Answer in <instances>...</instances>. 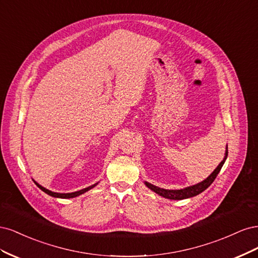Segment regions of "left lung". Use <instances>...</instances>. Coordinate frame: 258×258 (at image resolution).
<instances>
[{
    "instance_id": "left-lung-1",
    "label": "left lung",
    "mask_w": 258,
    "mask_h": 258,
    "mask_svg": "<svg viewBox=\"0 0 258 258\" xmlns=\"http://www.w3.org/2000/svg\"><path fill=\"white\" fill-rule=\"evenodd\" d=\"M227 155H228V151H227V147H226V153H225V157L224 159L221 161L220 165L217 166V168L213 171L212 173H211L205 181H202L196 185H192L189 187H186V188L183 189H163L160 188V187L155 186L151 183H147L145 182V185L148 187V188L152 189L153 191H155L156 194H158L159 196L161 197H165L167 199H172V200H182V199H186V198H190L194 196H197L200 192H202L204 190H206L208 187L214 182V179L216 178L217 174L220 173V171L224 165V162L227 158Z\"/></svg>"
}]
</instances>
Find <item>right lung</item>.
<instances>
[{"label":"right lung","mask_w":258,"mask_h":258,"mask_svg":"<svg viewBox=\"0 0 258 258\" xmlns=\"http://www.w3.org/2000/svg\"><path fill=\"white\" fill-rule=\"evenodd\" d=\"M34 183L36 184V186L38 187V188L42 189L44 192H46V194H47V195H49V196H51V197H56V198H66V199H68V198H74V197L80 196V195H82V194H84V192H86V191H88L89 189L93 188V187H95V186L98 184V183H96V184H93V185H91V186L87 187V188L81 189V190H79V191H74V192H68V194H60V192H53V191H51V190H49V189H46L45 187L41 186L40 184L36 183L35 181H34Z\"/></svg>","instance_id":"right-lung-1"}]
</instances>
